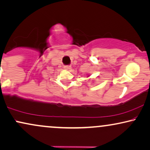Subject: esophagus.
Returning a JSON list of instances; mask_svg holds the SVG:
<instances>
[{
    "mask_svg": "<svg viewBox=\"0 0 150 150\" xmlns=\"http://www.w3.org/2000/svg\"><path fill=\"white\" fill-rule=\"evenodd\" d=\"M64 69L65 70H68V71H69V70H71V66H64Z\"/></svg>",
    "mask_w": 150,
    "mask_h": 150,
    "instance_id": "obj_1",
    "label": "esophagus"
}]
</instances>
